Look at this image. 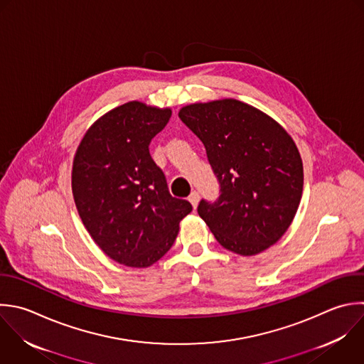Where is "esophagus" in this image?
<instances>
[{"mask_svg":"<svg viewBox=\"0 0 364 364\" xmlns=\"http://www.w3.org/2000/svg\"><path fill=\"white\" fill-rule=\"evenodd\" d=\"M189 202H191L192 208L196 209V208H198V203H199V193H198V192H192V193L189 195Z\"/></svg>","mask_w":364,"mask_h":364,"instance_id":"1","label":"esophagus"}]
</instances>
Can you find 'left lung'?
Listing matches in <instances>:
<instances>
[{"instance_id":"left-lung-1","label":"left lung","mask_w":364,"mask_h":364,"mask_svg":"<svg viewBox=\"0 0 364 364\" xmlns=\"http://www.w3.org/2000/svg\"><path fill=\"white\" fill-rule=\"evenodd\" d=\"M178 115L205 145L220 183L218 202L198 206L216 240L240 256L274 245L303 192V162L291 136L263 111L233 98L191 104Z\"/></svg>"}]
</instances>
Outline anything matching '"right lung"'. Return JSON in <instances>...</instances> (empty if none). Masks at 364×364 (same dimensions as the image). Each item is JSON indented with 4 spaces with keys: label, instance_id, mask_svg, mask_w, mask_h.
Returning <instances> with one entry per match:
<instances>
[{
    "label": "right lung",
    "instance_id": "add662e5",
    "mask_svg": "<svg viewBox=\"0 0 364 364\" xmlns=\"http://www.w3.org/2000/svg\"><path fill=\"white\" fill-rule=\"evenodd\" d=\"M172 115L141 101L98 118L81 139L73 164L80 218L100 249L129 267H149L173 245L179 222L192 210L172 198L149 155L151 139Z\"/></svg>",
    "mask_w": 364,
    "mask_h": 364
}]
</instances>
